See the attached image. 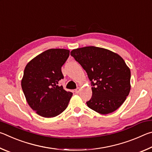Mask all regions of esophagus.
Wrapping results in <instances>:
<instances>
[{
	"label": "esophagus",
	"instance_id": "1",
	"mask_svg": "<svg viewBox=\"0 0 152 152\" xmlns=\"http://www.w3.org/2000/svg\"><path fill=\"white\" fill-rule=\"evenodd\" d=\"M80 89L79 88H77L76 89H75V91H74V92H75V93H78V92H80Z\"/></svg>",
	"mask_w": 152,
	"mask_h": 152
}]
</instances>
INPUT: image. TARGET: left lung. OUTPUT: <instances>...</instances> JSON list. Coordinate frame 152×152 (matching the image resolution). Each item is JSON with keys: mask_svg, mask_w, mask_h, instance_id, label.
I'll return each instance as SVG.
<instances>
[{"mask_svg": "<svg viewBox=\"0 0 152 152\" xmlns=\"http://www.w3.org/2000/svg\"><path fill=\"white\" fill-rule=\"evenodd\" d=\"M70 55L91 82L92 95L87 106L102 115L121 106L131 89V71L123 59L116 53L94 46L75 49Z\"/></svg>", "mask_w": 152, "mask_h": 152, "instance_id": "obj_1", "label": "left lung"}]
</instances>
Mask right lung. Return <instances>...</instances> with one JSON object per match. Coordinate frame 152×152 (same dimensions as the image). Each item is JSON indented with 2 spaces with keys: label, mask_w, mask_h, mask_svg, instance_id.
<instances>
[{
  "label": "right lung",
  "mask_w": 152,
  "mask_h": 152,
  "mask_svg": "<svg viewBox=\"0 0 152 152\" xmlns=\"http://www.w3.org/2000/svg\"><path fill=\"white\" fill-rule=\"evenodd\" d=\"M70 55L65 49H50L31 60L25 66L21 87L28 104L37 114L54 117L68 107L71 92L58 86L64 78L61 66Z\"/></svg>",
  "instance_id": "add662e5"
}]
</instances>
